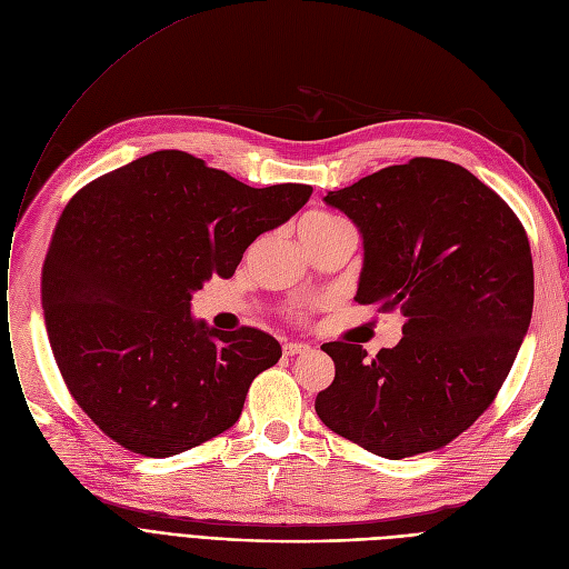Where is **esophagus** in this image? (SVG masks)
I'll return each instance as SVG.
<instances>
[{
	"mask_svg": "<svg viewBox=\"0 0 569 569\" xmlns=\"http://www.w3.org/2000/svg\"><path fill=\"white\" fill-rule=\"evenodd\" d=\"M284 353L287 356H298V353H308L312 347L306 345V342H284Z\"/></svg>",
	"mask_w": 569,
	"mask_h": 569,
	"instance_id": "esophagus-1",
	"label": "esophagus"
}]
</instances>
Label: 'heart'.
<instances>
[{"mask_svg": "<svg viewBox=\"0 0 569 569\" xmlns=\"http://www.w3.org/2000/svg\"><path fill=\"white\" fill-rule=\"evenodd\" d=\"M340 222H345L340 216H332L328 211H312L303 220H300L298 231L303 233V237H317V233H321V231H326L330 227H336Z\"/></svg>", "mask_w": 569, "mask_h": 569, "instance_id": "1", "label": "heart"}]
</instances>
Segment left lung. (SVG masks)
Returning <instances> with one entry per match:
<instances>
[{"label":"left lung","mask_w":569,"mask_h":569,"mask_svg":"<svg viewBox=\"0 0 569 569\" xmlns=\"http://www.w3.org/2000/svg\"><path fill=\"white\" fill-rule=\"evenodd\" d=\"M323 202L362 233L358 303L407 321L375 358L360 345L321 347L336 379L317 395V416L379 457L443 448L493 402L528 330L523 224L469 170L437 158L383 167Z\"/></svg>","instance_id":"8db88e82"}]
</instances>
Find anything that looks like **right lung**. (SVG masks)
<instances>
[{"label": "right lung", "instance_id": "obj_1", "mask_svg": "<svg viewBox=\"0 0 569 569\" xmlns=\"http://www.w3.org/2000/svg\"><path fill=\"white\" fill-rule=\"evenodd\" d=\"M312 186L250 188L186 151H153L66 204L41 298L59 372L80 409L130 452L172 457L239 420L280 342L190 317L192 291L231 278L259 233Z\"/></svg>", "mask_w": 569, "mask_h": 569}]
</instances>
